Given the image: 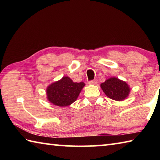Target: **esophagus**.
I'll list each match as a JSON object with an SVG mask.
<instances>
[{
  "instance_id": "1",
  "label": "esophagus",
  "mask_w": 160,
  "mask_h": 160,
  "mask_svg": "<svg viewBox=\"0 0 160 160\" xmlns=\"http://www.w3.org/2000/svg\"><path fill=\"white\" fill-rule=\"evenodd\" d=\"M88 83L90 84V85H96V84H97V80H90V81H89Z\"/></svg>"
}]
</instances>
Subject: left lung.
Returning <instances> with one entry per match:
<instances>
[{
    "mask_svg": "<svg viewBox=\"0 0 160 160\" xmlns=\"http://www.w3.org/2000/svg\"><path fill=\"white\" fill-rule=\"evenodd\" d=\"M105 94L116 101H122L128 97L130 88L126 82L116 78H111L101 84Z\"/></svg>",
    "mask_w": 160,
    "mask_h": 160,
    "instance_id": "8db88e82",
    "label": "left lung"
}]
</instances>
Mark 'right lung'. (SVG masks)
I'll return each mask as SVG.
<instances>
[{
  "instance_id": "add662e5",
  "label": "right lung",
  "mask_w": 160,
  "mask_h": 160,
  "mask_svg": "<svg viewBox=\"0 0 160 160\" xmlns=\"http://www.w3.org/2000/svg\"><path fill=\"white\" fill-rule=\"evenodd\" d=\"M84 86L83 82H74L70 78L63 77L48 87L47 99L56 106L67 107L77 99Z\"/></svg>"
}]
</instances>
